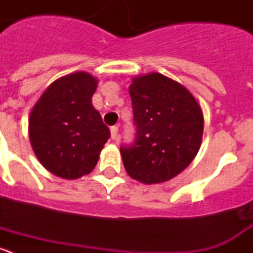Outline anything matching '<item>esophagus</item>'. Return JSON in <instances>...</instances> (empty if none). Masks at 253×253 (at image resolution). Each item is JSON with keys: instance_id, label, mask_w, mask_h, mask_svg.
Listing matches in <instances>:
<instances>
[{"instance_id": "1", "label": "esophagus", "mask_w": 253, "mask_h": 253, "mask_svg": "<svg viewBox=\"0 0 253 253\" xmlns=\"http://www.w3.org/2000/svg\"><path fill=\"white\" fill-rule=\"evenodd\" d=\"M110 131H111V138L115 140L116 138H118V133H119V126H111Z\"/></svg>"}]
</instances>
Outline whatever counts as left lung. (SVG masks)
<instances>
[{
    "mask_svg": "<svg viewBox=\"0 0 253 253\" xmlns=\"http://www.w3.org/2000/svg\"><path fill=\"white\" fill-rule=\"evenodd\" d=\"M129 93L137 134L133 144L120 147L125 169L143 184L171 180L198 154L202 107L186 87L157 72L134 77Z\"/></svg>",
    "mask_w": 253,
    "mask_h": 253,
    "instance_id": "obj_1",
    "label": "left lung"
}]
</instances>
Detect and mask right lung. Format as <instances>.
I'll list each match as a JSON object with an SVG mask.
<instances>
[{"label": "right lung", "mask_w": 253, "mask_h": 253, "mask_svg": "<svg viewBox=\"0 0 253 253\" xmlns=\"http://www.w3.org/2000/svg\"><path fill=\"white\" fill-rule=\"evenodd\" d=\"M97 78L76 72L58 78L40 96L29 118V138L39 162L58 177L88 175L110 130L92 106Z\"/></svg>", "instance_id": "1"}]
</instances>
